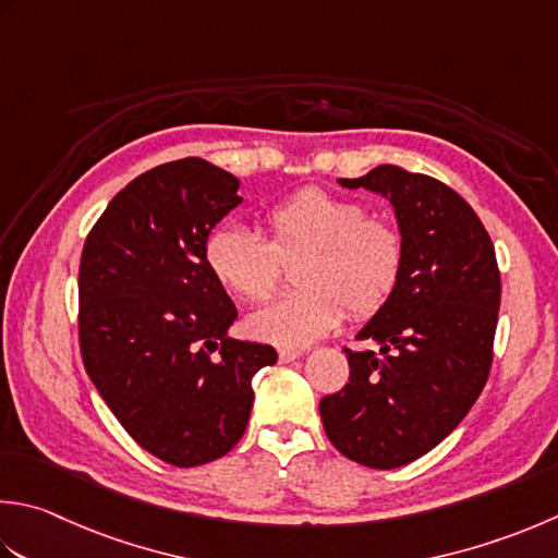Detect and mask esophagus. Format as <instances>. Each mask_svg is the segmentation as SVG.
Listing matches in <instances>:
<instances>
[{
    "mask_svg": "<svg viewBox=\"0 0 558 558\" xmlns=\"http://www.w3.org/2000/svg\"><path fill=\"white\" fill-rule=\"evenodd\" d=\"M302 355H304L302 351H292V348H280L278 351L280 363H292V360H300Z\"/></svg>",
    "mask_w": 558,
    "mask_h": 558,
    "instance_id": "obj_1",
    "label": "esophagus"
}]
</instances>
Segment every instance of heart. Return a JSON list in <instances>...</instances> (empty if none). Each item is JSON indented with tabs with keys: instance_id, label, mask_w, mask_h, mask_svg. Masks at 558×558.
<instances>
[{
	"instance_id": "1",
	"label": "heart",
	"mask_w": 558,
	"mask_h": 558,
	"mask_svg": "<svg viewBox=\"0 0 558 558\" xmlns=\"http://www.w3.org/2000/svg\"><path fill=\"white\" fill-rule=\"evenodd\" d=\"M268 242L239 222L205 236L203 260L234 298L266 300L280 260L294 256L300 290L248 314L246 331L272 345L304 348L341 326L345 304L355 316L379 312L395 294L407 246L395 225L367 217V207L324 189H302L266 213Z\"/></svg>"
}]
</instances>
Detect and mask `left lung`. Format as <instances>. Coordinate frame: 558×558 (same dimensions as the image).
Segmentation results:
<instances>
[{
    "instance_id": "obj_1",
    "label": "left lung",
    "mask_w": 558,
    "mask_h": 558,
    "mask_svg": "<svg viewBox=\"0 0 558 558\" xmlns=\"http://www.w3.org/2000/svg\"><path fill=\"white\" fill-rule=\"evenodd\" d=\"M387 198L407 246L399 286L348 351L351 381L319 403L341 454L397 469L440 445L474 407L494 360L500 272L494 242L460 193L423 173L381 163L338 179Z\"/></svg>"
}]
</instances>
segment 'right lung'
Listing matches in <instances>:
<instances>
[{"mask_svg": "<svg viewBox=\"0 0 558 558\" xmlns=\"http://www.w3.org/2000/svg\"><path fill=\"white\" fill-rule=\"evenodd\" d=\"M236 191L205 159L161 163L108 203L82 251L86 375L130 438L173 466L220 460L242 440L251 377L278 360L227 336L236 307L203 260L205 236L242 203Z\"/></svg>", "mask_w": 558, "mask_h": 558, "instance_id": "obj_1", "label": "right lung"}]
</instances>
